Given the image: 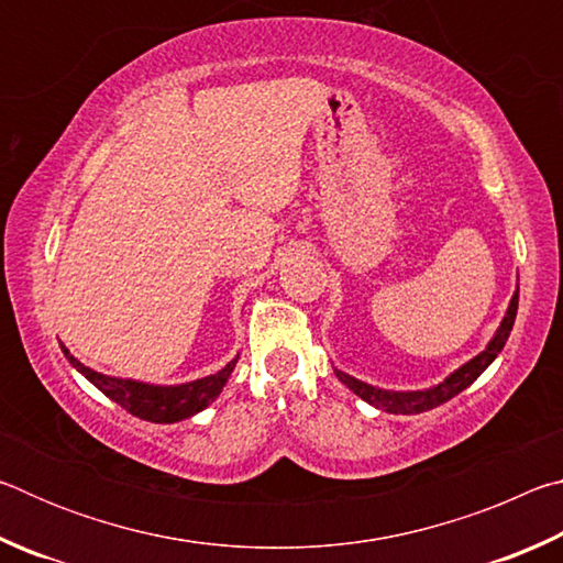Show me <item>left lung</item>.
<instances>
[{
    "label": "left lung",
    "mask_w": 563,
    "mask_h": 563,
    "mask_svg": "<svg viewBox=\"0 0 563 563\" xmlns=\"http://www.w3.org/2000/svg\"><path fill=\"white\" fill-rule=\"evenodd\" d=\"M517 308H519V290L511 295V302L507 308V316H504L501 325L494 332V338L489 340V345L484 347L479 355L472 357L470 362H464L460 369H454V373L444 379V383L434 385V387H427V389H415V393H395V389H379L373 387L367 383H362V379H355L347 373H342V369H335V375L342 385H347L352 393L357 397L365 399L367 405H373L377 409H383V412L389 415H419V412H427V409H434L444 405L446 399H452L462 393V389L470 387L476 377H479L484 369H487L497 355L501 352V347L507 345L509 340V332L514 328V320H517Z\"/></svg>",
    "instance_id": "obj_1"
}]
</instances>
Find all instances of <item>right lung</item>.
Wrapping results in <instances>:
<instances>
[{
	"label": "right lung",
	"mask_w": 563,
	"mask_h": 563,
	"mask_svg": "<svg viewBox=\"0 0 563 563\" xmlns=\"http://www.w3.org/2000/svg\"><path fill=\"white\" fill-rule=\"evenodd\" d=\"M62 350L66 360H69L91 385H97L109 399L121 405L133 417L146 419V422H158V424L180 422V419H188L196 412H201V409H206L218 395L223 393L228 377H231L238 362V355H235L223 369H218L216 375L194 379V383H186V385H148V383H136V379L101 375L97 369L81 365V362L76 360L64 345Z\"/></svg>",
	"instance_id": "obj_1"
}]
</instances>
